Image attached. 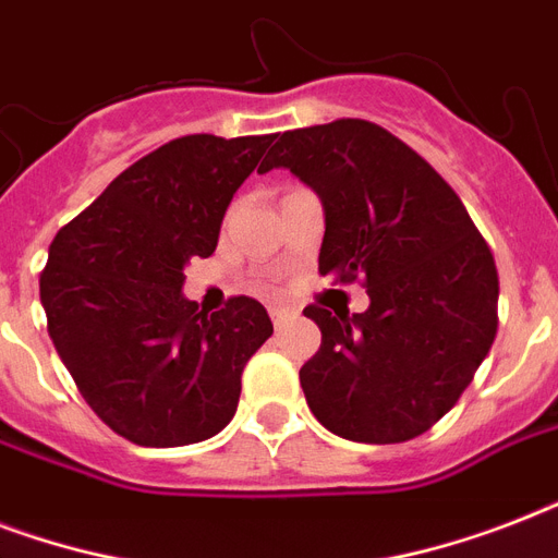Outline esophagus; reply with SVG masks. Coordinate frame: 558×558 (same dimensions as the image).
Wrapping results in <instances>:
<instances>
[{
    "label": "esophagus",
    "instance_id": "1",
    "mask_svg": "<svg viewBox=\"0 0 558 558\" xmlns=\"http://www.w3.org/2000/svg\"><path fill=\"white\" fill-rule=\"evenodd\" d=\"M269 315H271V324H275V327H283V324H287L295 313H292V310H287V306H271Z\"/></svg>",
    "mask_w": 558,
    "mask_h": 558
}]
</instances>
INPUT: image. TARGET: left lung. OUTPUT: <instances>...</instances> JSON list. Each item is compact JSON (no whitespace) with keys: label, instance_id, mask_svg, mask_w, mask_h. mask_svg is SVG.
<instances>
[{"label":"left lung","instance_id":"obj_1","mask_svg":"<svg viewBox=\"0 0 558 558\" xmlns=\"http://www.w3.org/2000/svg\"><path fill=\"white\" fill-rule=\"evenodd\" d=\"M289 168L324 202L318 271L362 283L365 313L304 310L322 348L301 367L315 420L356 442H405L449 414L498 332V269L446 179L362 118L289 130L260 173Z\"/></svg>","mask_w":558,"mask_h":558}]
</instances>
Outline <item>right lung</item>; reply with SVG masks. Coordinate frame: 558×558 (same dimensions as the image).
<instances>
[{
  "label": "right lung",
  "mask_w": 558,
  "mask_h": 558,
  "mask_svg": "<svg viewBox=\"0 0 558 558\" xmlns=\"http://www.w3.org/2000/svg\"><path fill=\"white\" fill-rule=\"evenodd\" d=\"M275 135H182L109 182L57 231L39 275L48 336L89 408L138 446L222 432L248 359L271 336L260 301L205 313L182 295L185 266L217 248L236 187Z\"/></svg>",
  "instance_id": "1"
}]
</instances>
